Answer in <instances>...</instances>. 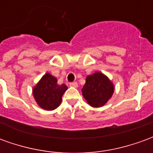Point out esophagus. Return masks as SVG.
<instances>
[{
    "label": "esophagus",
    "instance_id": "1",
    "mask_svg": "<svg viewBox=\"0 0 153 153\" xmlns=\"http://www.w3.org/2000/svg\"><path fill=\"white\" fill-rule=\"evenodd\" d=\"M70 87H73V88H77L78 87V83L76 82H72V83H70Z\"/></svg>",
    "mask_w": 153,
    "mask_h": 153
}]
</instances>
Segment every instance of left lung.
Wrapping results in <instances>:
<instances>
[{
	"mask_svg": "<svg viewBox=\"0 0 153 153\" xmlns=\"http://www.w3.org/2000/svg\"><path fill=\"white\" fill-rule=\"evenodd\" d=\"M114 90V84L108 77L101 72H95L87 76L82 94L88 105L101 107L111 98Z\"/></svg>",
	"mask_w": 153,
	"mask_h": 153,
	"instance_id": "obj_1",
	"label": "left lung"
}]
</instances>
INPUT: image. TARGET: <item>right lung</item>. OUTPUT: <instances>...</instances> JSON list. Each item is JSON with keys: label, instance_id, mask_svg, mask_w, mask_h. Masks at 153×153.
I'll return each instance as SVG.
<instances>
[{"label": "right lung", "instance_id": "right-lung-1", "mask_svg": "<svg viewBox=\"0 0 153 153\" xmlns=\"http://www.w3.org/2000/svg\"><path fill=\"white\" fill-rule=\"evenodd\" d=\"M68 89L65 84H58L57 79L46 73L33 88V95L41 108L53 111L60 106L62 96Z\"/></svg>", "mask_w": 153, "mask_h": 153}]
</instances>
